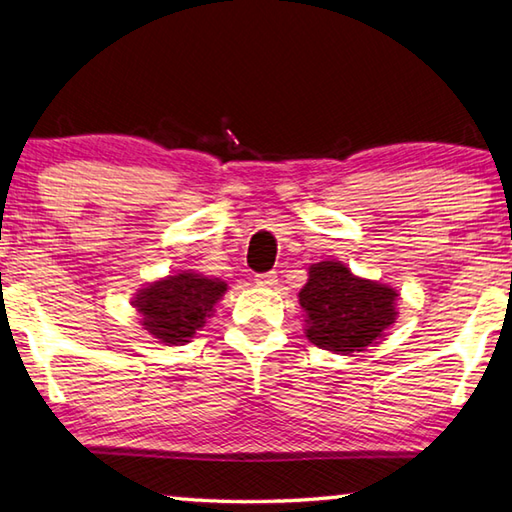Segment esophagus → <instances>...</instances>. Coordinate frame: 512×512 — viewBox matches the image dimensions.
<instances>
[{
  "mask_svg": "<svg viewBox=\"0 0 512 512\" xmlns=\"http://www.w3.org/2000/svg\"><path fill=\"white\" fill-rule=\"evenodd\" d=\"M255 282H257V287L271 289V287H275V284H277V275H275V271L259 273V275H255Z\"/></svg>",
  "mask_w": 512,
  "mask_h": 512,
  "instance_id": "1",
  "label": "esophagus"
}]
</instances>
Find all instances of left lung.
<instances>
[{
  "label": "left lung",
  "instance_id": "8db88e82",
  "mask_svg": "<svg viewBox=\"0 0 512 512\" xmlns=\"http://www.w3.org/2000/svg\"><path fill=\"white\" fill-rule=\"evenodd\" d=\"M298 300L305 311L307 339L336 354L363 352L384 339L397 318L393 287L363 280L336 259L309 266V280Z\"/></svg>",
  "mask_w": 512,
  "mask_h": 512
}]
</instances>
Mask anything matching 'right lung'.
I'll return each instance as SVG.
<instances>
[{
    "label": "right lung",
    "mask_w": 512,
    "mask_h": 512,
    "mask_svg": "<svg viewBox=\"0 0 512 512\" xmlns=\"http://www.w3.org/2000/svg\"><path fill=\"white\" fill-rule=\"evenodd\" d=\"M228 291L219 277L201 273L167 275L140 289L133 307L140 311L146 332L164 345H185L212 316L214 305Z\"/></svg>",
    "instance_id": "1"
}]
</instances>
